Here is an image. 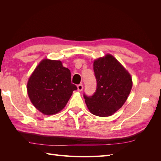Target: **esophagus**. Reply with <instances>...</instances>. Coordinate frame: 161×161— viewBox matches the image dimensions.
<instances>
[{
    "instance_id": "1",
    "label": "esophagus",
    "mask_w": 161,
    "mask_h": 161,
    "mask_svg": "<svg viewBox=\"0 0 161 161\" xmlns=\"http://www.w3.org/2000/svg\"><path fill=\"white\" fill-rule=\"evenodd\" d=\"M77 89H78V91H82V89H83V85H82V84L78 85H77Z\"/></svg>"
}]
</instances>
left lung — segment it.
I'll list each match as a JSON object with an SVG mask.
<instances>
[{
    "label": "left lung",
    "instance_id": "8db88e82",
    "mask_svg": "<svg viewBox=\"0 0 161 161\" xmlns=\"http://www.w3.org/2000/svg\"><path fill=\"white\" fill-rule=\"evenodd\" d=\"M97 88L92 96L83 95L91 114L100 117L113 115L127 100L132 87L129 72L111 54L94 61Z\"/></svg>",
    "mask_w": 161,
    "mask_h": 161
}]
</instances>
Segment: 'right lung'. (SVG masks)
I'll list each match as a JSON object with an SVG mask.
<instances>
[{
	"label": "right lung",
	"instance_id": "obj_1",
	"mask_svg": "<svg viewBox=\"0 0 161 161\" xmlns=\"http://www.w3.org/2000/svg\"><path fill=\"white\" fill-rule=\"evenodd\" d=\"M27 89L36 108L45 115H53L64 108L77 87L71 82L70 70L60 60L44 59L29 79Z\"/></svg>",
	"mask_w": 161,
	"mask_h": 161
}]
</instances>
